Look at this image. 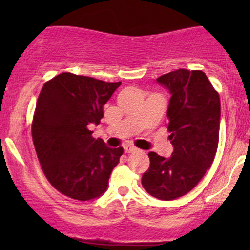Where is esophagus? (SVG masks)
<instances>
[{
	"label": "esophagus",
	"mask_w": 250,
	"mask_h": 250,
	"mask_svg": "<svg viewBox=\"0 0 250 250\" xmlns=\"http://www.w3.org/2000/svg\"><path fill=\"white\" fill-rule=\"evenodd\" d=\"M123 149H125V153H134V151L137 150V148L131 145H125V147H123Z\"/></svg>",
	"instance_id": "1"
}]
</instances>
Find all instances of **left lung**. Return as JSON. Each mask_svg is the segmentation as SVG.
I'll use <instances>...</instances> for the list:
<instances>
[{
    "label": "left lung",
    "mask_w": 250,
    "mask_h": 250,
    "mask_svg": "<svg viewBox=\"0 0 250 250\" xmlns=\"http://www.w3.org/2000/svg\"><path fill=\"white\" fill-rule=\"evenodd\" d=\"M170 94L168 130L170 157L148 154L142 186L151 196L170 201L193 189L210 168L219 143L220 96L201 70L179 69L156 79Z\"/></svg>",
    "instance_id": "obj_1"
}]
</instances>
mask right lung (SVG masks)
Returning a JSON list of instances; mask_svg holds the SVG:
<instances>
[{
    "mask_svg": "<svg viewBox=\"0 0 250 250\" xmlns=\"http://www.w3.org/2000/svg\"><path fill=\"white\" fill-rule=\"evenodd\" d=\"M120 85L70 73L43 85L31 125L33 142L45 177L65 196L89 201L107 190L123 148L94 139L88 125H99L103 105Z\"/></svg>",
    "mask_w": 250,
    "mask_h": 250,
    "instance_id": "right-lung-1",
    "label": "right lung"
}]
</instances>
